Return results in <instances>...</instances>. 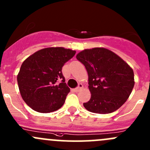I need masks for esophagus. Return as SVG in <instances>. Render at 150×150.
<instances>
[{
  "label": "esophagus",
  "mask_w": 150,
  "mask_h": 150,
  "mask_svg": "<svg viewBox=\"0 0 150 150\" xmlns=\"http://www.w3.org/2000/svg\"><path fill=\"white\" fill-rule=\"evenodd\" d=\"M83 88V85L81 84V83H79V85H78V86L77 88H75V91L76 92H78L79 91H81V89Z\"/></svg>",
  "instance_id": "obj_1"
}]
</instances>
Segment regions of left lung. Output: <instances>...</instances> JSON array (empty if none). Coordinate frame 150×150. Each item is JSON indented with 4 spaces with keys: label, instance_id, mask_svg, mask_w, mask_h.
<instances>
[{
    "label": "left lung",
    "instance_id": "left-lung-1",
    "mask_svg": "<svg viewBox=\"0 0 150 150\" xmlns=\"http://www.w3.org/2000/svg\"><path fill=\"white\" fill-rule=\"evenodd\" d=\"M88 75L91 96L83 103L89 112L108 114L126 102L134 86L131 67L112 51L104 48L85 49L76 56Z\"/></svg>",
    "mask_w": 150,
    "mask_h": 150
}]
</instances>
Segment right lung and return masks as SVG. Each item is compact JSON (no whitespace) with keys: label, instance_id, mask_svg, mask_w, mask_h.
I'll use <instances>...</instances> for the list:
<instances>
[{"label":"right lung","instance_id":"add662e5","mask_svg":"<svg viewBox=\"0 0 150 150\" xmlns=\"http://www.w3.org/2000/svg\"><path fill=\"white\" fill-rule=\"evenodd\" d=\"M75 53L62 47H51L36 51L23 62L17 83L21 96L29 107L41 113L62 107L70 89L64 83L62 69Z\"/></svg>","mask_w":150,"mask_h":150}]
</instances>
